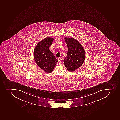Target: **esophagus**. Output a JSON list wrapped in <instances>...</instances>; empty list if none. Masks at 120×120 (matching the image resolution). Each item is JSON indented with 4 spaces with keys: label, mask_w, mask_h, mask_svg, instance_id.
Returning a JSON list of instances; mask_svg holds the SVG:
<instances>
[{
    "label": "esophagus",
    "mask_w": 120,
    "mask_h": 120,
    "mask_svg": "<svg viewBox=\"0 0 120 120\" xmlns=\"http://www.w3.org/2000/svg\"><path fill=\"white\" fill-rule=\"evenodd\" d=\"M58 60L59 62H60L61 60V58H60V57L58 58Z\"/></svg>",
    "instance_id": "obj_1"
}]
</instances>
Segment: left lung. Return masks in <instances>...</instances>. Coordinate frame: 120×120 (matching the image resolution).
Instances as JSON below:
<instances>
[{
	"label": "left lung",
	"instance_id": "obj_1",
	"mask_svg": "<svg viewBox=\"0 0 120 120\" xmlns=\"http://www.w3.org/2000/svg\"><path fill=\"white\" fill-rule=\"evenodd\" d=\"M68 47L67 56L64 60L65 67L70 72H72L80 67L85 58L83 48L76 39L65 37Z\"/></svg>",
	"mask_w": 120,
	"mask_h": 120
}]
</instances>
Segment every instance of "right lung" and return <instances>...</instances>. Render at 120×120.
<instances>
[{
  "mask_svg": "<svg viewBox=\"0 0 120 120\" xmlns=\"http://www.w3.org/2000/svg\"><path fill=\"white\" fill-rule=\"evenodd\" d=\"M53 41V38L50 37L43 39L37 44L34 52L36 63L47 73L53 71L58 61L53 53L49 50Z\"/></svg>",
  "mask_w": 120,
  "mask_h": 120,
  "instance_id": "1",
  "label": "right lung"
}]
</instances>
